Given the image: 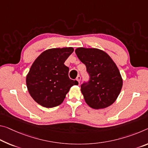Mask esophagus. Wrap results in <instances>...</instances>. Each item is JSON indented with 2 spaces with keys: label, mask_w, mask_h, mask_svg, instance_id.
I'll return each mask as SVG.
<instances>
[{
  "label": "esophagus",
  "mask_w": 148,
  "mask_h": 148,
  "mask_svg": "<svg viewBox=\"0 0 148 148\" xmlns=\"http://www.w3.org/2000/svg\"><path fill=\"white\" fill-rule=\"evenodd\" d=\"M76 80L78 82V83L79 84V83H80V80H81V77L79 76H77L76 79Z\"/></svg>",
  "instance_id": "1"
}]
</instances>
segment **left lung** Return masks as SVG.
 Listing matches in <instances>:
<instances>
[{
  "mask_svg": "<svg viewBox=\"0 0 148 148\" xmlns=\"http://www.w3.org/2000/svg\"><path fill=\"white\" fill-rule=\"evenodd\" d=\"M75 53L86 65L90 77L81 86L86 103L94 109L110 106L123 87V78L116 64L107 53L98 49L78 47Z\"/></svg>",
  "mask_w": 148,
  "mask_h": 148,
  "instance_id": "1",
  "label": "left lung"
}]
</instances>
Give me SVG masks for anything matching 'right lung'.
<instances>
[{"label": "right lung", "instance_id": "right-lung-1", "mask_svg": "<svg viewBox=\"0 0 148 148\" xmlns=\"http://www.w3.org/2000/svg\"><path fill=\"white\" fill-rule=\"evenodd\" d=\"M73 51L72 47L49 49L32 64L26 85L30 95L41 106L52 108L60 105L70 88L78 84L69 78V69L64 64Z\"/></svg>", "mask_w": 148, "mask_h": 148}]
</instances>
